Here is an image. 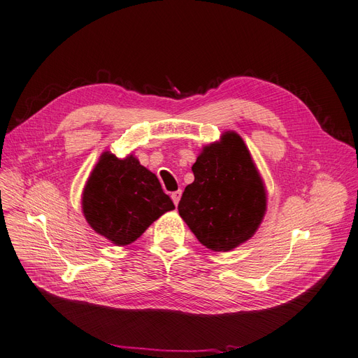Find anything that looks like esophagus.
I'll return each mask as SVG.
<instances>
[{"instance_id": "34e87169", "label": "esophagus", "mask_w": 358, "mask_h": 358, "mask_svg": "<svg viewBox=\"0 0 358 358\" xmlns=\"http://www.w3.org/2000/svg\"><path fill=\"white\" fill-rule=\"evenodd\" d=\"M181 194H182V192H181V190H177V192H174L173 194H171V199H173V201H174V205H176V206L178 205V201H180V199H181Z\"/></svg>"}]
</instances>
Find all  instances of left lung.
Here are the masks:
<instances>
[{
	"label": "left lung",
	"instance_id": "1",
	"mask_svg": "<svg viewBox=\"0 0 358 358\" xmlns=\"http://www.w3.org/2000/svg\"><path fill=\"white\" fill-rule=\"evenodd\" d=\"M192 171L194 181L178 212L196 238L213 252H231L250 240L265 217L268 192L241 136L225 131L201 148Z\"/></svg>",
	"mask_w": 358,
	"mask_h": 358
}]
</instances>
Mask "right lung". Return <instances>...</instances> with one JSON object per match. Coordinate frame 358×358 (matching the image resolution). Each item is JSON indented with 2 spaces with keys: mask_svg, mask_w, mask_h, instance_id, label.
I'll return each mask as SVG.
<instances>
[{
  "mask_svg": "<svg viewBox=\"0 0 358 358\" xmlns=\"http://www.w3.org/2000/svg\"><path fill=\"white\" fill-rule=\"evenodd\" d=\"M176 209L158 177L133 153L105 150L85 184L82 210L87 224L115 245H129L165 212Z\"/></svg>",
  "mask_w": 358,
  "mask_h": 358,
  "instance_id": "1",
  "label": "right lung"
}]
</instances>
